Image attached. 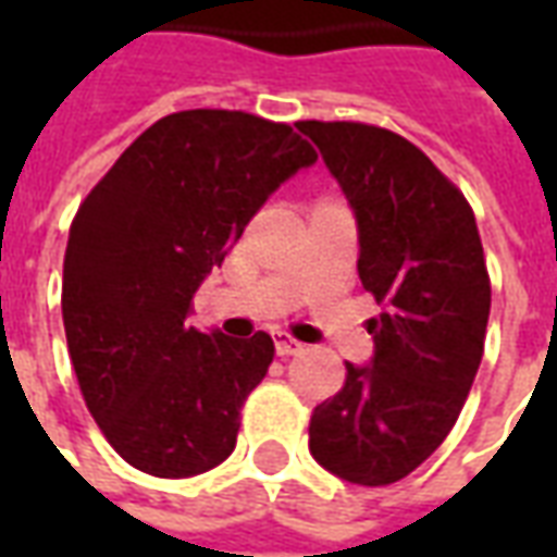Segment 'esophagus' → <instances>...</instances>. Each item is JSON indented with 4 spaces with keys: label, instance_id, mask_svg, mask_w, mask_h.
<instances>
[{
    "label": "esophagus",
    "instance_id": "34e87169",
    "mask_svg": "<svg viewBox=\"0 0 557 557\" xmlns=\"http://www.w3.org/2000/svg\"><path fill=\"white\" fill-rule=\"evenodd\" d=\"M274 349H277L280 358H289V355H298L304 346L298 343V339L286 337V334H277V339H274Z\"/></svg>",
    "mask_w": 557,
    "mask_h": 557
}]
</instances>
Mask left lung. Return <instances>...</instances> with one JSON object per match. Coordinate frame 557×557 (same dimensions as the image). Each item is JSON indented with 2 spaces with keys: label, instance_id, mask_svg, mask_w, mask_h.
<instances>
[{
  "label": "left lung",
  "instance_id": "1",
  "mask_svg": "<svg viewBox=\"0 0 557 557\" xmlns=\"http://www.w3.org/2000/svg\"><path fill=\"white\" fill-rule=\"evenodd\" d=\"M358 218V274L382 313L373 363L315 406L310 454L331 474L397 483L454 430L483 358L492 286L474 211L414 143L363 122H295Z\"/></svg>",
  "mask_w": 557,
  "mask_h": 557
}]
</instances>
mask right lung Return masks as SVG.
I'll return each instance as SVG.
<instances>
[{"label":"right lung","mask_w":557,"mask_h":557,"mask_svg":"<svg viewBox=\"0 0 557 557\" xmlns=\"http://www.w3.org/2000/svg\"><path fill=\"white\" fill-rule=\"evenodd\" d=\"M315 158L283 122L182 110L143 131L79 202L62 274L67 351L86 409L139 471L194 478L232 454L274 343L184 319L268 196Z\"/></svg>","instance_id":"right-lung-1"}]
</instances>
